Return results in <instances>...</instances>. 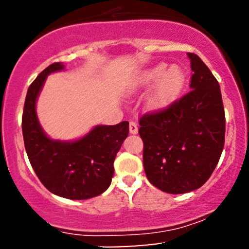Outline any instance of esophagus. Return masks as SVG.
Instances as JSON below:
<instances>
[{
	"label": "esophagus",
	"instance_id": "obj_1",
	"mask_svg": "<svg viewBox=\"0 0 249 249\" xmlns=\"http://www.w3.org/2000/svg\"><path fill=\"white\" fill-rule=\"evenodd\" d=\"M130 133L131 134L138 133V125H137V123L130 122Z\"/></svg>",
	"mask_w": 249,
	"mask_h": 249
}]
</instances>
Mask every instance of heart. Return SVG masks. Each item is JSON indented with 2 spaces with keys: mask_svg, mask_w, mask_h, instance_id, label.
Masks as SVG:
<instances>
[{
  "mask_svg": "<svg viewBox=\"0 0 249 249\" xmlns=\"http://www.w3.org/2000/svg\"><path fill=\"white\" fill-rule=\"evenodd\" d=\"M185 84V72L180 67L168 68L165 63H159L150 69L142 71L134 78L133 90L153 87L147 97V107L152 111H164L176 103Z\"/></svg>",
  "mask_w": 249,
  "mask_h": 249,
  "instance_id": "1",
  "label": "heart"
}]
</instances>
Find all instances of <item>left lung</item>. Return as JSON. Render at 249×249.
Listing matches in <instances>:
<instances>
[{"mask_svg":"<svg viewBox=\"0 0 249 249\" xmlns=\"http://www.w3.org/2000/svg\"><path fill=\"white\" fill-rule=\"evenodd\" d=\"M191 91L164 111L139 121L148 181L162 192L182 194L201 187L224 150L226 119L219 83L196 53Z\"/></svg>","mask_w":249,"mask_h":249,"instance_id":"obj_1","label":"left lung"}]
</instances>
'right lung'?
I'll return each instance as SVG.
<instances>
[{"mask_svg":"<svg viewBox=\"0 0 249 249\" xmlns=\"http://www.w3.org/2000/svg\"><path fill=\"white\" fill-rule=\"evenodd\" d=\"M62 70L64 64L53 63L28 89L22 117L24 146L36 176L51 193L85 200L99 196L110 186L113 161L128 136V122L97 125L77 141L62 142L48 137L37 118V97L47 77Z\"/></svg>","mask_w":249,"mask_h":249,"instance_id":"add662e5","label":"right lung"}]
</instances>
